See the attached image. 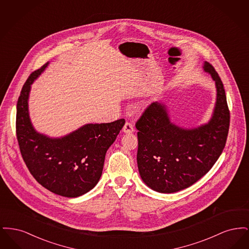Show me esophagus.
Wrapping results in <instances>:
<instances>
[{
    "label": "esophagus",
    "instance_id": "esophagus-1",
    "mask_svg": "<svg viewBox=\"0 0 249 249\" xmlns=\"http://www.w3.org/2000/svg\"><path fill=\"white\" fill-rule=\"evenodd\" d=\"M123 131L125 133H131L134 131V128H133V125L129 122V121H126L125 125L123 126Z\"/></svg>",
    "mask_w": 249,
    "mask_h": 249
}]
</instances>
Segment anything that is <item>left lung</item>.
Instances as JSON below:
<instances>
[{
  "instance_id": "obj_1",
  "label": "left lung",
  "mask_w": 249,
  "mask_h": 249,
  "mask_svg": "<svg viewBox=\"0 0 249 249\" xmlns=\"http://www.w3.org/2000/svg\"><path fill=\"white\" fill-rule=\"evenodd\" d=\"M216 87L212 119L196 129L171 122L163 104L152 103L137 120V164L142 181L160 193L184 190L206 175L225 147L230 110L223 83L213 66L204 62Z\"/></svg>"
}]
</instances>
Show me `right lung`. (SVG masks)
I'll use <instances>...</instances> for the list:
<instances>
[{"label": "right lung", "mask_w": 249, "mask_h": 249, "mask_svg": "<svg viewBox=\"0 0 249 249\" xmlns=\"http://www.w3.org/2000/svg\"><path fill=\"white\" fill-rule=\"evenodd\" d=\"M48 63L33 71L17 104L16 132L24 162L47 190L74 198L92 190L103 173L107 149L115 142L125 119L87 124L61 138H49L33 127L28 111L31 85Z\"/></svg>", "instance_id": "1"}]
</instances>
